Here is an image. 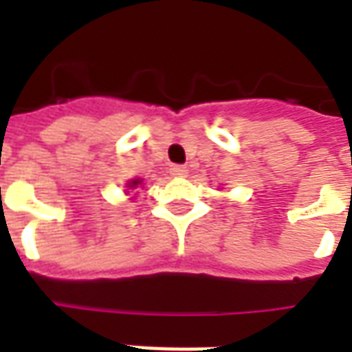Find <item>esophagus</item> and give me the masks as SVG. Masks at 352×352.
<instances>
[{
    "label": "esophagus",
    "instance_id": "34e87169",
    "mask_svg": "<svg viewBox=\"0 0 352 352\" xmlns=\"http://www.w3.org/2000/svg\"><path fill=\"white\" fill-rule=\"evenodd\" d=\"M169 173L173 177H184L186 175V168H184V166H171V168H169Z\"/></svg>",
    "mask_w": 352,
    "mask_h": 352
}]
</instances>
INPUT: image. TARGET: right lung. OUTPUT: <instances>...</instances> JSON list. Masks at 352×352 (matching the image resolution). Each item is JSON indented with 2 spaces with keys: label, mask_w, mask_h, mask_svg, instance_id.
I'll list each match as a JSON object with an SVG mask.
<instances>
[{
  "label": "right lung",
  "mask_w": 352,
  "mask_h": 352,
  "mask_svg": "<svg viewBox=\"0 0 352 352\" xmlns=\"http://www.w3.org/2000/svg\"><path fill=\"white\" fill-rule=\"evenodd\" d=\"M139 183H141V181H139V179H138V181H131V184H130V186H131V188H135V186H138Z\"/></svg>",
  "instance_id": "add662e5"
}]
</instances>
